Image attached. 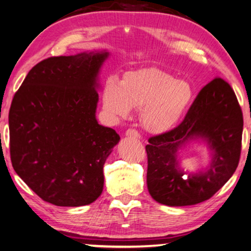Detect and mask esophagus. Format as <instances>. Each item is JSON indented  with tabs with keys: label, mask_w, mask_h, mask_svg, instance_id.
I'll list each match as a JSON object with an SVG mask.
<instances>
[{
	"label": "esophagus",
	"mask_w": 251,
	"mask_h": 251,
	"mask_svg": "<svg viewBox=\"0 0 251 251\" xmlns=\"http://www.w3.org/2000/svg\"><path fill=\"white\" fill-rule=\"evenodd\" d=\"M126 136L134 137V138H140L141 137L140 133H138L136 129H133V128H129V129L126 130Z\"/></svg>",
	"instance_id": "34e87169"
}]
</instances>
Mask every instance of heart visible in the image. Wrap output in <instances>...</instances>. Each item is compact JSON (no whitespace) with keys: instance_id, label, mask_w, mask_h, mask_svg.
<instances>
[{"instance_id":"obj_1","label":"heart","mask_w":251,"mask_h":251,"mask_svg":"<svg viewBox=\"0 0 251 251\" xmlns=\"http://www.w3.org/2000/svg\"><path fill=\"white\" fill-rule=\"evenodd\" d=\"M101 98L102 109L109 118H126L133 108L141 110L145 128L163 133L185 118L195 99V90L187 81L149 67L127 72L123 81L109 76L103 83Z\"/></svg>"}]
</instances>
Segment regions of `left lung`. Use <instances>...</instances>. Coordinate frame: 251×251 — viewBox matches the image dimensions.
I'll list each match as a JSON object with an SVG mask.
<instances>
[{
	"mask_svg": "<svg viewBox=\"0 0 251 251\" xmlns=\"http://www.w3.org/2000/svg\"><path fill=\"white\" fill-rule=\"evenodd\" d=\"M244 117L233 89L215 77L201 90L184 121L169 132L149 138L147 182L150 195L168 206L207 201L232 177L241 153ZM201 137L213 151L206 172L185 175L176 152L188 139Z\"/></svg>",
	"mask_w": 251,
	"mask_h": 251,
	"instance_id": "obj_1",
	"label": "left lung"
}]
</instances>
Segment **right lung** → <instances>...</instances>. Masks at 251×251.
Returning <instances> with one entry per match:
<instances>
[{
    "instance_id": "add662e5",
    "label": "right lung",
    "mask_w": 251,
    "mask_h": 251,
    "mask_svg": "<svg viewBox=\"0 0 251 251\" xmlns=\"http://www.w3.org/2000/svg\"><path fill=\"white\" fill-rule=\"evenodd\" d=\"M107 51L56 56L29 71L9 113L13 169L56 206H83L102 193L103 164L119 142L98 124V73Z\"/></svg>"
}]
</instances>
